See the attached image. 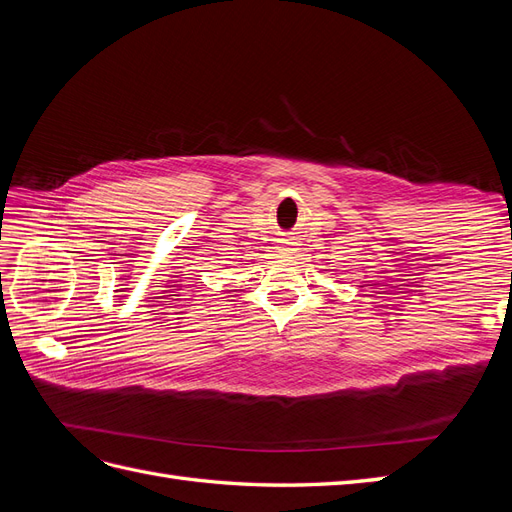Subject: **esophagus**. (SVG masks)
<instances>
[{
  "label": "esophagus",
  "instance_id": "1",
  "mask_svg": "<svg viewBox=\"0 0 512 512\" xmlns=\"http://www.w3.org/2000/svg\"><path fill=\"white\" fill-rule=\"evenodd\" d=\"M284 250H286V252H288V247H284Z\"/></svg>",
  "mask_w": 512,
  "mask_h": 512
}]
</instances>
